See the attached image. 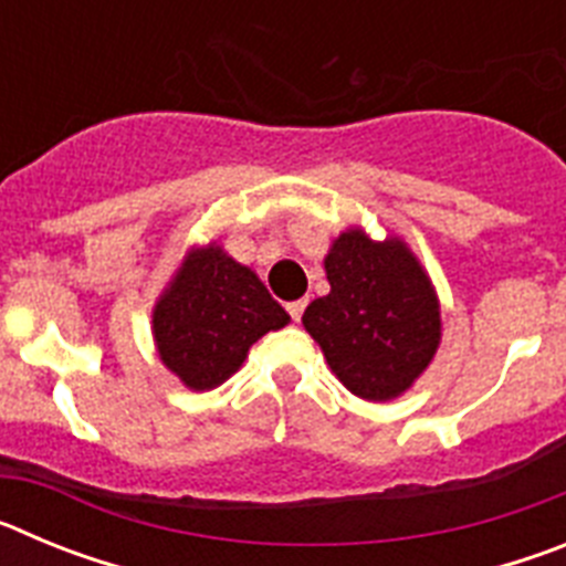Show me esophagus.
<instances>
[{
	"label": "esophagus",
	"mask_w": 566,
	"mask_h": 566,
	"mask_svg": "<svg viewBox=\"0 0 566 566\" xmlns=\"http://www.w3.org/2000/svg\"><path fill=\"white\" fill-rule=\"evenodd\" d=\"M289 314H292L294 323H300V317H303V308H306V300H294V303H289Z\"/></svg>",
	"instance_id": "34e87169"
}]
</instances>
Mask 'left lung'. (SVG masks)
Returning a JSON list of instances; mask_svg holds the SVG:
<instances>
[{
	"label": "left lung",
	"instance_id": "left-lung-1",
	"mask_svg": "<svg viewBox=\"0 0 566 566\" xmlns=\"http://www.w3.org/2000/svg\"><path fill=\"white\" fill-rule=\"evenodd\" d=\"M332 292L303 314L328 368L359 399L388 402L431 365L442 337L439 300L417 254L399 238L345 229L326 254Z\"/></svg>",
	"mask_w": 566,
	"mask_h": 566
}]
</instances>
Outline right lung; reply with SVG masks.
Masks as SVG:
<instances>
[{"label": "right lung", "mask_w": 566, "mask_h": 566, "mask_svg": "<svg viewBox=\"0 0 566 566\" xmlns=\"http://www.w3.org/2000/svg\"><path fill=\"white\" fill-rule=\"evenodd\" d=\"M286 323V308L258 274L218 243L187 252L153 308L158 357L192 391L227 382L249 348Z\"/></svg>", "instance_id": "right-lung-1"}]
</instances>
